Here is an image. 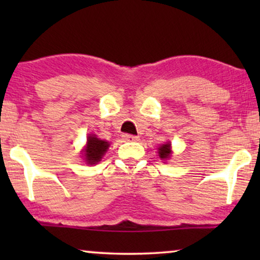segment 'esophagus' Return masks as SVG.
I'll list each match as a JSON object with an SVG mask.
<instances>
[{
	"label": "esophagus",
	"instance_id": "obj_1",
	"mask_svg": "<svg viewBox=\"0 0 260 260\" xmlns=\"http://www.w3.org/2000/svg\"><path fill=\"white\" fill-rule=\"evenodd\" d=\"M123 140L126 141V142H137L138 137L134 136V135H130V134H124L123 135Z\"/></svg>",
	"mask_w": 260,
	"mask_h": 260
}]
</instances>
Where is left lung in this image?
I'll return each instance as SVG.
<instances>
[{"label":"left lung","instance_id":"1","mask_svg":"<svg viewBox=\"0 0 260 260\" xmlns=\"http://www.w3.org/2000/svg\"><path fill=\"white\" fill-rule=\"evenodd\" d=\"M158 155L159 157L162 159H166V158H169V155H170V144L167 143V144H163L162 147L158 148Z\"/></svg>","mask_w":260,"mask_h":260}]
</instances>
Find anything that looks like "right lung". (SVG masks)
I'll list each match as a JSON object with an SVG mask.
<instances>
[{"mask_svg":"<svg viewBox=\"0 0 260 260\" xmlns=\"http://www.w3.org/2000/svg\"><path fill=\"white\" fill-rule=\"evenodd\" d=\"M109 143L102 141L95 136H90L87 138V145L85 149V157L88 165H95L99 162L109 148Z\"/></svg>","mask_w":260,"mask_h":260,"instance_id":"1","label":"right lung"}]
</instances>
